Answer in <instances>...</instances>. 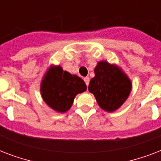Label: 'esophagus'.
Returning a JSON list of instances; mask_svg holds the SVG:
<instances>
[{
    "mask_svg": "<svg viewBox=\"0 0 161 161\" xmlns=\"http://www.w3.org/2000/svg\"><path fill=\"white\" fill-rule=\"evenodd\" d=\"M83 80H84V82H85L86 85L88 86V83H89V81H90V78H88V77H85V78H83Z\"/></svg>",
    "mask_w": 161,
    "mask_h": 161,
    "instance_id": "1",
    "label": "esophagus"
}]
</instances>
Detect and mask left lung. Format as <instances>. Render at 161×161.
I'll use <instances>...</instances> for the list:
<instances>
[{"label": "left lung", "mask_w": 161, "mask_h": 161, "mask_svg": "<svg viewBox=\"0 0 161 161\" xmlns=\"http://www.w3.org/2000/svg\"><path fill=\"white\" fill-rule=\"evenodd\" d=\"M95 76L90 80L88 91L94 95L102 109L114 112L130 95L132 83L121 68L106 61L98 63Z\"/></svg>", "instance_id": "1"}]
</instances>
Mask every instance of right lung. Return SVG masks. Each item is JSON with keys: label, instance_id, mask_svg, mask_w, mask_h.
I'll use <instances>...</instances> for the list:
<instances>
[{"label": "right lung", "instance_id": "add662e5", "mask_svg": "<svg viewBox=\"0 0 161 161\" xmlns=\"http://www.w3.org/2000/svg\"><path fill=\"white\" fill-rule=\"evenodd\" d=\"M82 78L63 71L60 66H52L41 83L42 97L53 109L67 112L73 103L75 96L86 91Z\"/></svg>", "mask_w": 161, "mask_h": 161}]
</instances>
